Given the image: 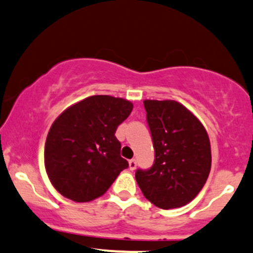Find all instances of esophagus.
I'll return each instance as SVG.
<instances>
[{"label":"esophagus","instance_id":"34e87169","mask_svg":"<svg viewBox=\"0 0 253 253\" xmlns=\"http://www.w3.org/2000/svg\"><path fill=\"white\" fill-rule=\"evenodd\" d=\"M128 167L131 171H133V169H135V167H137V161L134 160V159H132V160L128 161Z\"/></svg>","mask_w":253,"mask_h":253}]
</instances>
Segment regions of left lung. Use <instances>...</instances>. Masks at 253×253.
<instances>
[{"instance_id": "obj_1", "label": "left lung", "mask_w": 253, "mask_h": 253, "mask_svg": "<svg viewBox=\"0 0 253 253\" xmlns=\"http://www.w3.org/2000/svg\"><path fill=\"white\" fill-rule=\"evenodd\" d=\"M155 149L149 169H137L143 195L164 210L190 203L209 178L211 144L206 129L190 110L175 100H144Z\"/></svg>"}]
</instances>
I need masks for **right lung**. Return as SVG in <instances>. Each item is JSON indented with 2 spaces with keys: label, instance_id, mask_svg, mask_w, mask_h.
Here are the masks:
<instances>
[{
  "label": "right lung",
  "instance_id": "right-lung-1",
  "mask_svg": "<svg viewBox=\"0 0 253 253\" xmlns=\"http://www.w3.org/2000/svg\"><path fill=\"white\" fill-rule=\"evenodd\" d=\"M129 100L92 95L63 111L50 126L44 144V167L58 193L88 203L110 188L128 162L115 137L131 114Z\"/></svg>",
  "mask_w": 253,
  "mask_h": 253
}]
</instances>
